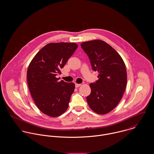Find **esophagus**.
Wrapping results in <instances>:
<instances>
[{
    "label": "esophagus",
    "instance_id": "obj_1",
    "mask_svg": "<svg viewBox=\"0 0 154 154\" xmlns=\"http://www.w3.org/2000/svg\"><path fill=\"white\" fill-rule=\"evenodd\" d=\"M81 85V84H75V87H76V88H78V87H79Z\"/></svg>",
    "mask_w": 154,
    "mask_h": 154
}]
</instances>
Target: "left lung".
<instances>
[{
    "label": "left lung",
    "instance_id": "1",
    "mask_svg": "<svg viewBox=\"0 0 154 154\" xmlns=\"http://www.w3.org/2000/svg\"><path fill=\"white\" fill-rule=\"evenodd\" d=\"M98 79L89 84L87 97L89 107L100 114L113 110L120 101L127 84L125 64L119 54L104 41L96 40L81 44Z\"/></svg>",
    "mask_w": 154,
    "mask_h": 154
}]
</instances>
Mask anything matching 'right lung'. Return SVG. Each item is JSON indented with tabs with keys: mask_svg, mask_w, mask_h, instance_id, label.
I'll return each instance as SVG.
<instances>
[{
	"mask_svg": "<svg viewBox=\"0 0 154 154\" xmlns=\"http://www.w3.org/2000/svg\"><path fill=\"white\" fill-rule=\"evenodd\" d=\"M77 47L74 43L47 44L28 66L27 82L31 95L39 110L47 116L57 117L68 108L75 84L59 82L56 76Z\"/></svg>",
	"mask_w": 154,
	"mask_h": 154,
	"instance_id": "1",
	"label": "right lung"
}]
</instances>
